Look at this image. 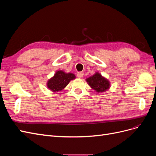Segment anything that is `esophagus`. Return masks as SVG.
Instances as JSON below:
<instances>
[{"mask_svg":"<svg viewBox=\"0 0 156 156\" xmlns=\"http://www.w3.org/2000/svg\"><path fill=\"white\" fill-rule=\"evenodd\" d=\"M77 75L79 78H82L84 75V73L83 72H78Z\"/></svg>","mask_w":156,"mask_h":156,"instance_id":"34e87169","label":"esophagus"}]
</instances>
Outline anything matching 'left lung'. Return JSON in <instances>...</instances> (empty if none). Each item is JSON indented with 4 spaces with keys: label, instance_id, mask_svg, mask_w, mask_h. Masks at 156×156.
Instances as JSON below:
<instances>
[{
    "label": "left lung",
    "instance_id": "8db88e82",
    "mask_svg": "<svg viewBox=\"0 0 156 156\" xmlns=\"http://www.w3.org/2000/svg\"><path fill=\"white\" fill-rule=\"evenodd\" d=\"M86 81L89 86L98 93L104 92L110 88L109 81L98 72L87 78Z\"/></svg>",
    "mask_w": 156,
    "mask_h": 156
}]
</instances>
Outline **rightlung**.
Instances as JSON below:
<instances>
[{
	"label": "right lung",
	"instance_id": "right-lung-1",
	"mask_svg": "<svg viewBox=\"0 0 156 156\" xmlns=\"http://www.w3.org/2000/svg\"><path fill=\"white\" fill-rule=\"evenodd\" d=\"M75 75L72 73H65L64 71H57L54 76L48 80L47 87L53 92L62 90L68 83L73 79H75Z\"/></svg>",
	"mask_w": 156,
	"mask_h": 156
}]
</instances>
